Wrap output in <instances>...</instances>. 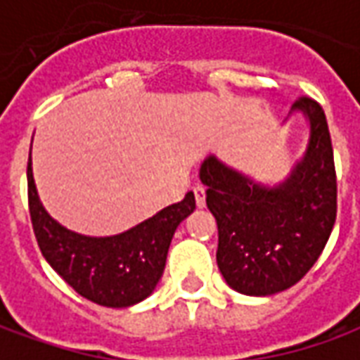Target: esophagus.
Listing matches in <instances>:
<instances>
[{
	"label": "esophagus",
	"mask_w": 360,
	"mask_h": 360,
	"mask_svg": "<svg viewBox=\"0 0 360 360\" xmlns=\"http://www.w3.org/2000/svg\"><path fill=\"white\" fill-rule=\"evenodd\" d=\"M193 191H195L196 206H198V208H204V206H206V191H204V187L198 185V187H195Z\"/></svg>",
	"instance_id": "esophagus-1"
}]
</instances>
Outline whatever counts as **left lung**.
I'll list each match as a JSON object with an SVG mask.
<instances>
[{
	"label": "left lung",
	"instance_id": "left-lung-1",
	"mask_svg": "<svg viewBox=\"0 0 360 360\" xmlns=\"http://www.w3.org/2000/svg\"><path fill=\"white\" fill-rule=\"evenodd\" d=\"M295 110L309 119V146L283 183L264 187L216 156L200 167L218 224V268L243 295L264 297L295 285L322 255L335 224L338 181L324 110L309 96Z\"/></svg>",
	"mask_w": 360,
	"mask_h": 360
}]
</instances>
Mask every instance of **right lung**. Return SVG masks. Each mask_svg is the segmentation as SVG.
<instances>
[{
    "label": "right lung",
    "mask_w": 360,
    "mask_h": 360,
    "mask_svg": "<svg viewBox=\"0 0 360 360\" xmlns=\"http://www.w3.org/2000/svg\"><path fill=\"white\" fill-rule=\"evenodd\" d=\"M27 179L28 210L44 258L77 293L111 309L136 304L156 289L173 233L196 208L195 195L187 193L181 202L160 210L125 233L86 237L59 226L44 210L30 160Z\"/></svg>",
    "instance_id": "1"
}]
</instances>
